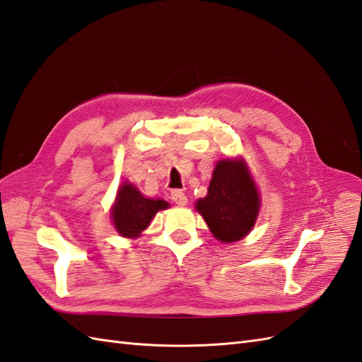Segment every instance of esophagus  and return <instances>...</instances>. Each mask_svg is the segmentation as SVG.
Listing matches in <instances>:
<instances>
[{
  "label": "esophagus",
  "instance_id": "esophagus-1",
  "mask_svg": "<svg viewBox=\"0 0 362 362\" xmlns=\"http://www.w3.org/2000/svg\"><path fill=\"white\" fill-rule=\"evenodd\" d=\"M171 199H173V202L175 203V205H179V206H185L188 203L187 196H185V192H182L180 189L171 191Z\"/></svg>",
  "mask_w": 362,
  "mask_h": 362
}]
</instances>
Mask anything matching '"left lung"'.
<instances>
[{"mask_svg":"<svg viewBox=\"0 0 362 362\" xmlns=\"http://www.w3.org/2000/svg\"><path fill=\"white\" fill-rule=\"evenodd\" d=\"M196 209L209 230L223 243H234L251 233L260 211V194L243 159L218 160L205 199Z\"/></svg>","mask_w":362,"mask_h":362,"instance_id":"1","label":"left lung"}]
</instances>
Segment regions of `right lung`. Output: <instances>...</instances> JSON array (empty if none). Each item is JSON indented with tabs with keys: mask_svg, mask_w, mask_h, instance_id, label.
I'll use <instances>...</instances> for the list:
<instances>
[{
	"mask_svg": "<svg viewBox=\"0 0 362 362\" xmlns=\"http://www.w3.org/2000/svg\"><path fill=\"white\" fill-rule=\"evenodd\" d=\"M170 208L162 199H146L134 185L124 183L116 194L111 209V220L117 233L127 238H136L148 228L153 217L160 209Z\"/></svg>",
	"mask_w": 362,
	"mask_h": 362,
	"instance_id": "right-lung-1",
	"label": "right lung"
}]
</instances>
